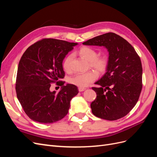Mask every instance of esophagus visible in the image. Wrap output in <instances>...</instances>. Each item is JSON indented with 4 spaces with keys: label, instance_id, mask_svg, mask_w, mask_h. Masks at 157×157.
I'll use <instances>...</instances> for the list:
<instances>
[{
    "label": "esophagus",
    "instance_id": "34e87169",
    "mask_svg": "<svg viewBox=\"0 0 157 157\" xmlns=\"http://www.w3.org/2000/svg\"><path fill=\"white\" fill-rule=\"evenodd\" d=\"M85 90H86V88H78V91H79V92L84 91Z\"/></svg>",
    "mask_w": 157,
    "mask_h": 157
}]
</instances>
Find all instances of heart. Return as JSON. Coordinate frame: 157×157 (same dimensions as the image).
<instances>
[{
  "mask_svg": "<svg viewBox=\"0 0 157 157\" xmlns=\"http://www.w3.org/2000/svg\"><path fill=\"white\" fill-rule=\"evenodd\" d=\"M78 55L82 58L90 62L91 67L96 69L99 73H104L108 67V59L105 56H98V52L88 46H82L78 51ZM73 56L69 55L63 62L64 70H70V63L72 60ZM98 75L94 71H89L86 73L77 74L69 78V81L71 84L75 85L79 88H85L90 83L94 82L97 78Z\"/></svg>",
  "mask_w": 157,
  "mask_h": 157,
  "instance_id": "1",
  "label": "heart"
}]
</instances>
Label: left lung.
Segmentation results:
<instances>
[{"label":"left lung","mask_w":157,"mask_h":157,"mask_svg":"<svg viewBox=\"0 0 157 157\" xmlns=\"http://www.w3.org/2000/svg\"><path fill=\"white\" fill-rule=\"evenodd\" d=\"M84 45L103 46L109 52L106 73L92 87L97 97L91 103L94 115L115 121L136 105L142 89L141 59L133 46L121 36L107 33L89 39Z\"/></svg>","instance_id":"1"}]
</instances>
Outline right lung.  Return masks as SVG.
Returning <instances> with one entry per match:
<instances>
[{"label":"right lung","instance_id":"add662e5","mask_svg":"<svg viewBox=\"0 0 157 157\" xmlns=\"http://www.w3.org/2000/svg\"><path fill=\"white\" fill-rule=\"evenodd\" d=\"M78 43L44 39L28 48L19 62L16 90L23 110L31 120L52 123L67 115L70 101L78 93L73 84L64 85L63 61ZM61 86L58 93L49 90L51 84Z\"/></svg>","mask_w":157,"mask_h":157}]
</instances>
